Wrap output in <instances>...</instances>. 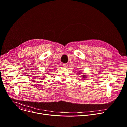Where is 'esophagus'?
Here are the masks:
<instances>
[{"mask_svg":"<svg viewBox=\"0 0 127 127\" xmlns=\"http://www.w3.org/2000/svg\"><path fill=\"white\" fill-rule=\"evenodd\" d=\"M63 67H64L65 68H66V67H67L68 65H67V64H66V63H63Z\"/></svg>","mask_w":127,"mask_h":127,"instance_id":"obj_1","label":"esophagus"}]
</instances>
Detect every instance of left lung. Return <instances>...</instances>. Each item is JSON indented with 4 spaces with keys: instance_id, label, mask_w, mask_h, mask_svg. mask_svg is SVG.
<instances>
[{
    "instance_id": "8db88e82",
    "label": "left lung",
    "mask_w": 127,
    "mask_h": 127,
    "mask_svg": "<svg viewBox=\"0 0 127 127\" xmlns=\"http://www.w3.org/2000/svg\"><path fill=\"white\" fill-rule=\"evenodd\" d=\"M79 72H80V71H79ZM83 77V78H85V75H84Z\"/></svg>"
}]
</instances>
